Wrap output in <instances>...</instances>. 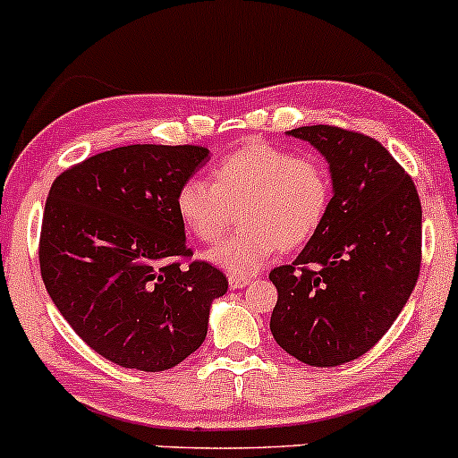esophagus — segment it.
I'll return each instance as SVG.
<instances>
[{
	"instance_id": "1",
	"label": "esophagus",
	"mask_w": 458,
	"mask_h": 458,
	"mask_svg": "<svg viewBox=\"0 0 458 458\" xmlns=\"http://www.w3.org/2000/svg\"><path fill=\"white\" fill-rule=\"evenodd\" d=\"M251 280H247V277H236V276H230L228 277V286L233 288V291H239V288H245L250 286Z\"/></svg>"
}]
</instances>
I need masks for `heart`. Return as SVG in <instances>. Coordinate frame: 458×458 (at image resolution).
<instances>
[{
    "instance_id": "1",
    "label": "heart",
    "mask_w": 458,
    "mask_h": 458,
    "mask_svg": "<svg viewBox=\"0 0 458 458\" xmlns=\"http://www.w3.org/2000/svg\"><path fill=\"white\" fill-rule=\"evenodd\" d=\"M331 204V176L317 157L250 141L215 163L211 182L189 178L176 215L199 243H215L239 208L243 228L213 247L207 260L230 276H256L277 250H295L318 233Z\"/></svg>"
}]
</instances>
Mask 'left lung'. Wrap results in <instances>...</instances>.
<instances>
[{"label":"left lung","mask_w":458,"mask_h":458,"mask_svg":"<svg viewBox=\"0 0 458 458\" xmlns=\"http://www.w3.org/2000/svg\"><path fill=\"white\" fill-rule=\"evenodd\" d=\"M286 135L329 165L331 204L293 265L277 267L271 334L288 355L331 368L357 360L392 327L422 260V207L413 181L377 140L329 124Z\"/></svg>","instance_id":"obj_1"}]
</instances>
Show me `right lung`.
Masks as SVG:
<instances>
[{"label": "right lung", "mask_w": 458, "mask_h": 458, "mask_svg": "<svg viewBox=\"0 0 458 458\" xmlns=\"http://www.w3.org/2000/svg\"><path fill=\"white\" fill-rule=\"evenodd\" d=\"M211 150L133 144L94 155L51 185L40 233L47 293L88 346L159 372L199 349L228 280L189 256L176 193Z\"/></svg>", "instance_id": "right-lung-1"}]
</instances>
